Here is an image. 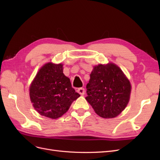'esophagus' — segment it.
<instances>
[{
    "instance_id": "esophagus-1",
    "label": "esophagus",
    "mask_w": 160,
    "mask_h": 160,
    "mask_svg": "<svg viewBox=\"0 0 160 160\" xmlns=\"http://www.w3.org/2000/svg\"><path fill=\"white\" fill-rule=\"evenodd\" d=\"M77 91H78V93L81 95H84L85 94V89L83 88H79L78 89H77Z\"/></svg>"
}]
</instances>
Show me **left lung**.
I'll return each instance as SVG.
<instances>
[{
  "instance_id": "obj_1",
  "label": "left lung",
  "mask_w": 160,
  "mask_h": 160,
  "mask_svg": "<svg viewBox=\"0 0 160 160\" xmlns=\"http://www.w3.org/2000/svg\"><path fill=\"white\" fill-rule=\"evenodd\" d=\"M86 89V100L101 118H115L129 102V81L122 71L113 63L94 67Z\"/></svg>"
}]
</instances>
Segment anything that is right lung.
Returning a JSON list of instances; mask_svg holds the SVG:
<instances>
[{
    "label": "right lung",
    "mask_w": 160,
    "mask_h": 160,
    "mask_svg": "<svg viewBox=\"0 0 160 160\" xmlns=\"http://www.w3.org/2000/svg\"><path fill=\"white\" fill-rule=\"evenodd\" d=\"M30 98L38 113L51 119L65 114L80 95L63 74L62 64H45L38 72L30 87Z\"/></svg>",
    "instance_id": "obj_1"
}]
</instances>
